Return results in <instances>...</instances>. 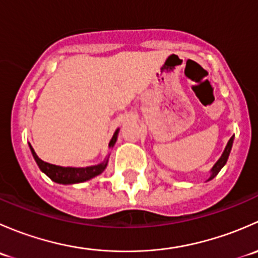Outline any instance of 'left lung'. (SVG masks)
<instances>
[{"instance_id": "1", "label": "left lung", "mask_w": 258, "mask_h": 258, "mask_svg": "<svg viewBox=\"0 0 258 258\" xmlns=\"http://www.w3.org/2000/svg\"><path fill=\"white\" fill-rule=\"evenodd\" d=\"M233 139H235V136H232L230 140H228L227 145H226V147H225V150H223V152H222V155H221V157L218 158L217 162H216L215 165H213V167L211 168V171H210V177L206 179V182H209V181H211V179H212V178H215L216 176H217V173L220 172L221 170H222L223 166L226 165V162H227V160H228V156H230L231 148H232Z\"/></svg>"}]
</instances>
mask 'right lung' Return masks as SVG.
Wrapping results in <instances>:
<instances>
[{"label":"right lung","instance_id":"obj_1","mask_svg":"<svg viewBox=\"0 0 258 258\" xmlns=\"http://www.w3.org/2000/svg\"><path fill=\"white\" fill-rule=\"evenodd\" d=\"M118 132L119 128H117L116 131H114L112 139H111L110 144H108V148H112L114 144H116L117 137H118ZM30 150L33 158H35L36 163H37V166L40 167V170L42 171L45 175H47L52 181L61 184L81 183V182H86L88 181V179L101 175V173L106 170V167H107L108 158H110V153H108V155L106 156L105 160H103V162L98 163V165L88 166V167H62V166L52 165V163H47L45 162V161L41 160V158L36 155L35 150H33V147L31 145Z\"/></svg>","mask_w":258,"mask_h":258}]
</instances>
